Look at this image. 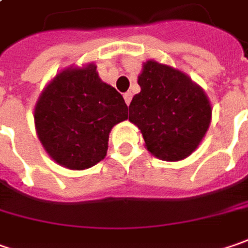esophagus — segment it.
<instances>
[{
	"instance_id": "esophagus-1",
	"label": "esophagus",
	"mask_w": 248,
	"mask_h": 248,
	"mask_svg": "<svg viewBox=\"0 0 248 248\" xmlns=\"http://www.w3.org/2000/svg\"><path fill=\"white\" fill-rule=\"evenodd\" d=\"M131 99H132V93L131 92L124 93V100H125V103H127L128 106H130L131 103Z\"/></svg>"
}]
</instances>
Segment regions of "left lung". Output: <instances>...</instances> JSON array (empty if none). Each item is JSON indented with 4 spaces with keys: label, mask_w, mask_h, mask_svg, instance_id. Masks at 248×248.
<instances>
[{
    "label": "left lung",
    "mask_w": 248,
    "mask_h": 248,
    "mask_svg": "<svg viewBox=\"0 0 248 248\" xmlns=\"http://www.w3.org/2000/svg\"><path fill=\"white\" fill-rule=\"evenodd\" d=\"M141 92L130 105V120L146 149L160 160L177 162L198 148L211 124L212 108L201 86L170 65L149 60L138 77Z\"/></svg>",
    "instance_id": "left-lung-1"
}]
</instances>
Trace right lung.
<instances>
[{
    "instance_id": "1",
    "label": "right lung",
    "mask_w": 248,
    "mask_h": 248,
    "mask_svg": "<svg viewBox=\"0 0 248 248\" xmlns=\"http://www.w3.org/2000/svg\"><path fill=\"white\" fill-rule=\"evenodd\" d=\"M127 118L123 96L99 78L94 64L57 74L34 107V127L46 152L71 170L105 159L110 131Z\"/></svg>"
}]
</instances>
